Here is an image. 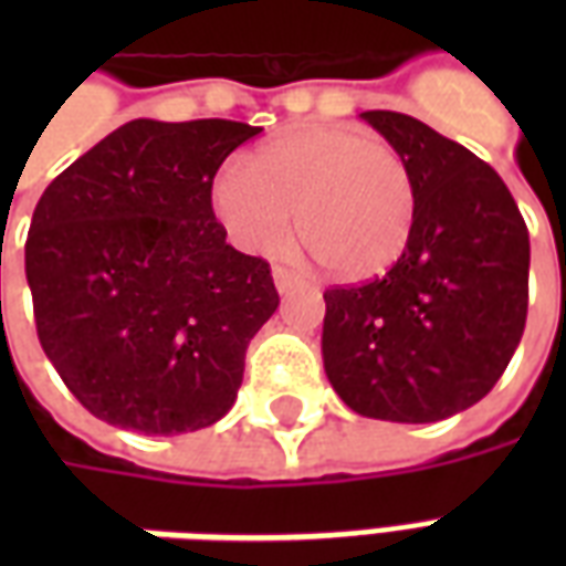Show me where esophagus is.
I'll return each mask as SVG.
<instances>
[{
    "mask_svg": "<svg viewBox=\"0 0 566 566\" xmlns=\"http://www.w3.org/2000/svg\"><path fill=\"white\" fill-rule=\"evenodd\" d=\"M272 282H275V291H279V294H287V291L300 287L303 279H300L296 272L284 270V266H275V270H272Z\"/></svg>",
    "mask_w": 566,
    "mask_h": 566,
    "instance_id": "obj_1",
    "label": "esophagus"
}]
</instances>
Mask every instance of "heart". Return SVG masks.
I'll list each match as a JSON object with an SVG mask.
<instances>
[{
    "mask_svg": "<svg viewBox=\"0 0 566 566\" xmlns=\"http://www.w3.org/2000/svg\"><path fill=\"white\" fill-rule=\"evenodd\" d=\"M211 211L248 254L282 251L296 235L339 282H369L403 258L418 218L406 160L357 127H303L275 136L251 163L211 181Z\"/></svg>",
    "mask_w": 566,
    "mask_h": 566,
    "instance_id": "b5f03b06",
    "label": "heart"
}]
</instances>
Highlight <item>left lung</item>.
<instances>
[{
	"mask_svg": "<svg viewBox=\"0 0 566 566\" xmlns=\"http://www.w3.org/2000/svg\"><path fill=\"white\" fill-rule=\"evenodd\" d=\"M412 172L406 254L324 294V373L357 416L427 424L485 397L522 343L531 239L488 163L400 112H364Z\"/></svg>",
	"mask_w": 566,
	"mask_h": 566,
	"instance_id": "8db88e82",
	"label": "left lung"
}]
</instances>
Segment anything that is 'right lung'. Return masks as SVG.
I'll list each match as a JSON object with an SVG mask.
<instances>
[{
    "mask_svg": "<svg viewBox=\"0 0 566 566\" xmlns=\"http://www.w3.org/2000/svg\"><path fill=\"white\" fill-rule=\"evenodd\" d=\"M260 127H117L32 211L27 282L44 355L81 406L139 433L221 421L245 348L279 308L270 263L227 245L211 211L221 163Z\"/></svg>",
    "mask_w": 566,
    "mask_h": 566,
    "instance_id": "right-lung-1",
    "label": "right lung"
}]
</instances>
